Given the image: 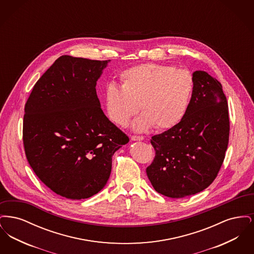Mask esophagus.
<instances>
[{
  "mask_svg": "<svg viewBox=\"0 0 254 254\" xmlns=\"http://www.w3.org/2000/svg\"><path fill=\"white\" fill-rule=\"evenodd\" d=\"M131 140H132V141H143V140H144V137L133 135V136H131Z\"/></svg>",
  "mask_w": 254,
  "mask_h": 254,
  "instance_id": "1",
  "label": "esophagus"
}]
</instances>
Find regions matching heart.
<instances>
[{
	"instance_id": "obj_1",
	"label": "heart",
	"mask_w": 254,
	"mask_h": 254,
	"mask_svg": "<svg viewBox=\"0 0 254 254\" xmlns=\"http://www.w3.org/2000/svg\"><path fill=\"white\" fill-rule=\"evenodd\" d=\"M122 85L109 83L104 92L108 117L126 126L141 108L144 112L133 128L144 131L154 126L168 129L181 121L193 91V77L187 69L171 65L143 64L120 75Z\"/></svg>"
}]
</instances>
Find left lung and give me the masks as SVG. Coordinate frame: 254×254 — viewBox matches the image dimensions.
<instances>
[{
    "label": "left lung",
    "mask_w": 254,
    "mask_h": 254,
    "mask_svg": "<svg viewBox=\"0 0 254 254\" xmlns=\"http://www.w3.org/2000/svg\"><path fill=\"white\" fill-rule=\"evenodd\" d=\"M192 77V95L181 121L150 140L155 157L146 168L147 177L157 192L170 198L206 189L229 145V109L221 83L202 70Z\"/></svg>",
    "instance_id": "8db88e82"
}]
</instances>
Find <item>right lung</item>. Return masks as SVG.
Returning <instances> with one entry per match:
<instances>
[{
	"label": "right lung",
	"mask_w": 254,
	"mask_h": 254,
	"mask_svg": "<svg viewBox=\"0 0 254 254\" xmlns=\"http://www.w3.org/2000/svg\"><path fill=\"white\" fill-rule=\"evenodd\" d=\"M109 62L61 56L37 81L24 107L28 164L67 199L98 193L109 180L113 154L129 141L97 96V81Z\"/></svg>",
	"instance_id": "obj_1"
}]
</instances>
